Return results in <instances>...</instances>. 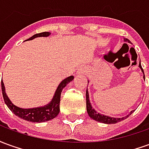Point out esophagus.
<instances>
[{
  "label": "esophagus",
  "mask_w": 149,
  "mask_h": 149,
  "mask_svg": "<svg viewBox=\"0 0 149 149\" xmlns=\"http://www.w3.org/2000/svg\"><path fill=\"white\" fill-rule=\"evenodd\" d=\"M80 72H81V73H83V72H84V71H83L82 69H81V70H80Z\"/></svg>",
  "instance_id": "34e87169"
}]
</instances>
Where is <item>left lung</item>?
<instances>
[{"label": "left lung", "instance_id": "8db88e82", "mask_svg": "<svg viewBox=\"0 0 149 149\" xmlns=\"http://www.w3.org/2000/svg\"><path fill=\"white\" fill-rule=\"evenodd\" d=\"M124 40H125V42H128L130 43V40L127 38H124ZM141 62V61H140ZM139 67L141 68V71L143 72V73H144V79L145 80V77H144V70H143V68L141 67V63L139 64ZM86 108H87V112L88 116H90L91 118L95 120H97L98 122H101V123H104V124H116V123H117V122H120L123 120H125L128 117V116H130L132 113V112H134V110H132L128 116H126L125 117H122V118H114V117H110V116H104L102 115V114H100V113H98L95 111L94 109H93V107L91 105L90 101H89V97H88V90H86Z\"/></svg>", "mask_w": 149, "mask_h": 149}]
</instances>
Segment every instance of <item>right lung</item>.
Here are the masks:
<instances>
[{
	"label": "right lung",
	"instance_id": "1",
	"mask_svg": "<svg viewBox=\"0 0 149 149\" xmlns=\"http://www.w3.org/2000/svg\"><path fill=\"white\" fill-rule=\"evenodd\" d=\"M50 34L51 33L49 32H43L40 33L35 34L26 40H33L38 37H48ZM72 80H73V76H70L68 77L65 78L64 81H62L61 84H59L58 88H56L55 95L52 98V101L44 107H38V108H34V109H21L19 107L15 106L5 93V85H4L3 81H1L2 95H3V98H4L5 104L8 106V109L11 110L15 115L19 116L20 118L24 119L27 121L36 122V123L48 121V120L55 118L59 114L61 92L63 88Z\"/></svg>",
	"mask_w": 149,
	"mask_h": 149
}]
</instances>
